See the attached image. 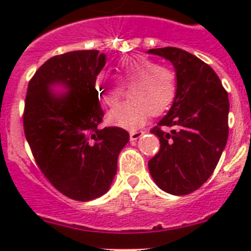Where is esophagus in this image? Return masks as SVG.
Returning a JSON list of instances; mask_svg holds the SVG:
<instances>
[{"label": "esophagus", "instance_id": "obj_1", "mask_svg": "<svg viewBox=\"0 0 251 251\" xmlns=\"http://www.w3.org/2000/svg\"><path fill=\"white\" fill-rule=\"evenodd\" d=\"M142 135H143V131H131L130 133V141L137 142Z\"/></svg>", "mask_w": 251, "mask_h": 251}]
</instances>
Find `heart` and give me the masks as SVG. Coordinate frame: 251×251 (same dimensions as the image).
<instances>
[{"mask_svg": "<svg viewBox=\"0 0 251 251\" xmlns=\"http://www.w3.org/2000/svg\"><path fill=\"white\" fill-rule=\"evenodd\" d=\"M118 79L131 84L130 101L116 106L108 113V120L120 127L135 130L141 127L150 113L160 114L171 106L176 96L177 83L173 72L157 66L142 56L126 57L118 62ZM96 94L105 105H114L120 98V86L116 76L99 73L95 78Z\"/></svg>", "mask_w": 251, "mask_h": 251, "instance_id": "heart-1", "label": "heart"}]
</instances>
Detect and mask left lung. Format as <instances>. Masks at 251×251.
<instances>
[{
    "mask_svg": "<svg viewBox=\"0 0 251 251\" xmlns=\"http://www.w3.org/2000/svg\"><path fill=\"white\" fill-rule=\"evenodd\" d=\"M169 61L177 91L171 109L151 130L160 150L149 161L161 190L186 195L199 189L218 165L228 139L229 100L211 66L179 48L150 49Z\"/></svg>",
    "mask_w": 251,
    "mask_h": 251,
    "instance_id": "1",
    "label": "left lung"
}]
</instances>
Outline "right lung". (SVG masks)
<instances>
[{
	"label": "right lung",
	"instance_id": "1",
	"mask_svg": "<svg viewBox=\"0 0 251 251\" xmlns=\"http://www.w3.org/2000/svg\"><path fill=\"white\" fill-rule=\"evenodd\" d=\"M105 62L99 50L52 57L29 80L25 96L23 126L37 165L57 190L80 202L109 190L129 142L121 127L99 129L104 113L94 82Z\"/></svg>",
	"mask_w": 251,
	"mask_h": 251
}]
</instances>
